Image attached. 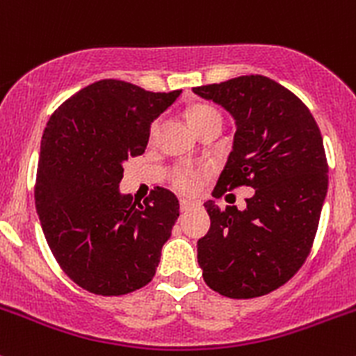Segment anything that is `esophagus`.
<instances>
[{
  "mask_svg": "<svg viewBox=\"0 0 356 356\" xmlns=\"http://www.w3.org/2000/svg\"><path fill=\"white\" fill-rule=\"evenodd\" d=\"M191 207H195V203H193V201H188V200H181V203H179L181 211H188Z\"/></svg>",
  "mask_w": 356,
  "mask_h": 356,
  "instance_id": "34e87169",
  "label": "esophagus"
}]
</instances>
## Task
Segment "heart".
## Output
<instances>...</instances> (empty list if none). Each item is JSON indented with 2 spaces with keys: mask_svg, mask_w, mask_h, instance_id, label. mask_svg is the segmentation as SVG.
I'll use <instances>...</instances> for the list:
<instances>
[{
  "mask_svg": "<svg viewBox=\"0 0 356 356\" xmlns=\"http://www.w3.org/2000/svg\"><path fill=\"white\" fill-rule=\"evenodd\" d=\"M213 113H218V111L210 105L193 106V108L189 110V122H191L193 129H195L203 118H207L208 115H213ZM196 182H198V174H196L195 170H179L177 174L174 175V179H172L174 188L177 189V191L186 193V195L195 191Z\"/></svg>",
  "mask_w": 356,
  "mask_h": 356,
  "instance_id": "heart-1",
  "label": "heart"
}]
</instances>
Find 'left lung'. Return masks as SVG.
I'll return each mask as SVG.
<instances>
[{
  "label": "left lung",
  "mask_w": 356,
  "mask_h": 356,
  "mask_svg": "<svg viewBox=\"0 0 356 356\" xmlns=\"http://www.w3.org/2000/svg\"><path fill=\"white\" fill-rule=\"evenodd\" d=\"M193 91L236 120L234 146L213 196L254 189L243 211L204 203L211 225L198 241L203 279L222 296H264L300 270L314 245L329 181L321 129L296 95L264 75Z\"/></svg>",
  "instance_id": "1"
}]
</instances>
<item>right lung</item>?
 Masks as SVG:
<instances>
[{"label": "right lung", "mask_w": 356, "mask_h": 356, "mask_svg": "<svg viewBox=\"0 0 356 356\" xmlns=\"http://www.w3.org/2000/svg\"><path fill=\"white\" fill-rule=\"evenodd\" d=\"M179 95L103 79L70 96L46 124L35 208L55 260L89 293L122 296L155 275L179 201L155 188L138 203L118 193V182L122 161L145 153L152 122Z\"/></svg>", "instance_id": "right-lung-1"}]
</instances>
